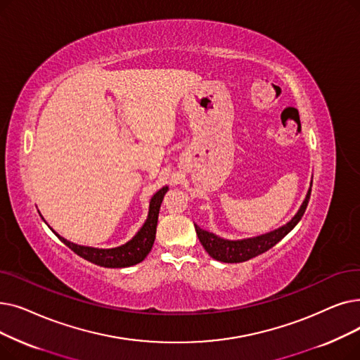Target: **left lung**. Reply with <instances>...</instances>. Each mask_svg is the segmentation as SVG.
Wrapping results in <instances>:
<instances>
[{"label":"left lung","mask_w":360,"mask_h":360,"mask_svg":"<svg viewBox=\"0 0 360 360\" xmlns=\"http://www.w3.org/2000/svg\"><path fill=\"white\" fill-rule=\"evenodd\" d=\"M312 192V181L309 191L306 193L304 200L302 202L299 211L295 214V217L290 219L287 224L281 226L277 230H272L269 233L250 237V238H242V240H227V238L218 237L214 233H210L207 230H202L199 226L195 224L196 234L199 237V242L205 248V250L208 252L211 258L219 261V262H226V264H238V262H245L249 261L255 256H258L266 250H269L272 246H276L283 237H285L290 231H292L300 218L303 217L307 202H309Z\"/></svg>","instance_id":"obj_1"}]
</instances>
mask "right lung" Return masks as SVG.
I'll list each match as a JSON object with an SVG mask.
<instances>
[{"label": "right lung", "instance_id": "add662e5", "mask_svg": "<svg viewBox=\"0 0 360 360\" xmlns=\"http://www.w3.org/2000/svg\"><path fill=\"white\" fill-rule=\"evenodd\" d=\"M167 191H168V186H164L162 189H160L155 195L150 198L149 212H148L146 221L143 222V226L141 227V230L138 233L131 237V240H129L127 243L118 246V248L98 249V248H91V246H80V245L65 240L64 237L57 234L49 226L48 227L58 236V238L65 246H68L75 253L82 256L83 259H86L99 266H105V268L131 266V265L142 262L146 258L148 253L152 249L153 242H155L158 214H160L161 203H162V199H164V195L167 193Z\"/></svg>", "mask_w": 360, "mask_h": 360}]
</instances>
